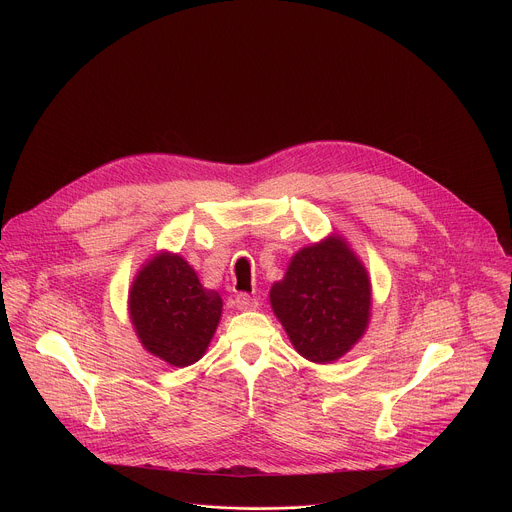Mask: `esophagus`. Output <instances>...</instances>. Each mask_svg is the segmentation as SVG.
Returning <instances> with one entry per match:
<instances>
[{"mask_svg":"<svg viewBox=\"0 0 512 512\" xmlns=\"http://www.w3.org/2000/svg\"><path fill=\"white\" fill-rule=\"evenodd\" d=\"M235 306H237L239 310H255V308L259 306V302H257V298H251L249 294H239V296L235 298Z\"/></svg>","mask_w":512,"mask_h":512,"instance_id":"obj_1","label":"esophagus"}]
</instances>
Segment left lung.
<instances>
[{"label": "left lung", "instance_id": "1", "mask_svg": "<svg viewBox=\"0 0 512 512\" xmlns=\"http://www.w3.org/2000/svg\"><path fill=\"white\" fill-rule=\"evenodd\" d=\"M269 298L296 350L312 362H332L369 324L371 281L344 241L332 237L291 259Z\"/></svg>", "mask_w": 512, "mask_h": 512}]
</instances>
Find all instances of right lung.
<instances>
[{
  "label": "right lung",
  "instance_id": "add662e5",
  "mask_svg": "<svg viewBox=\"0 0 512 512\" xmlns=\"http://www.w3.org/2000/svg\"><path fill=\"white\" fill-rule=\"evenodd\" d=\"M221 310V296L204 289L180 255L154 257L129 291V314L141 344L174 367H188L204 354Z\"/></svg>",
  "mask_w": 512,
  "mask_h": 512
}]
</instances>
